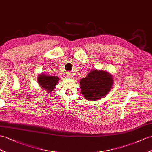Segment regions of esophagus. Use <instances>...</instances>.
Returning <instances> with one entry per match:
<instances>
[{"instance_id":"34e87169","label":"esophagus","mask_w":152,"mask_h":152,"mask_svg":"<svg viewBox=\"0 0 152 152\" xmlns=\"http://www.w3.org/2000/svg\"><path fill=\"white\" fill-rule=\"evenodd\" d=\"M66 77H67V78H73V75H72V73L68 72L67 75H66Z\"/></svg>"}]
</instances>
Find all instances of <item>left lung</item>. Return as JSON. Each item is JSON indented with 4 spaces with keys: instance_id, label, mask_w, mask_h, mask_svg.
Segmentation results:
<instances>
[{
    "instance_id": "8db88e82",
    "label": "left lung",
    "mask_w": 152,
    "mask_h": 152,
    "mask_svg": "<svg viewBox=\"0 0 152 152\" xmlns=\"http://www.w3.org/2000/svg\"><path fill=\"white\" fill-rule=\"evenodd\" d=\"M112 76L101 70H92L80 81L84 97L89 101H97L108 93L112 87Z\"/></svg>"
}]
</instances>
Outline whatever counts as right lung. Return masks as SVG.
Returning <instances> with one entry per match:
<instances>
[{
  "label": "right lung",
  "mask_w": 152,
  "mask_h": 152,
  "mask_svg": "<svg viewBox=\"0 0 152 152\" xmlns=\"http://www.w3.org/2000/svg\"><path fill=\"white\" fill-rule=\"evenodd\" d=\"M58 81V78L55 76H48L45 74H40L38 77V82L40 86L45 89L46 91L50 92L53 91L55 86L57 85Z\"/></svg>",
  "instance_id": "right-lung-1"
}]
</instances>
